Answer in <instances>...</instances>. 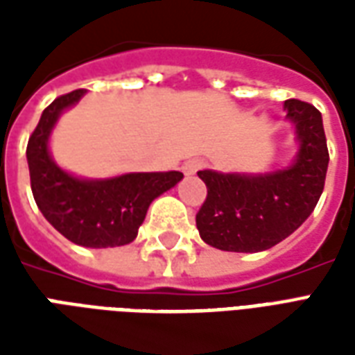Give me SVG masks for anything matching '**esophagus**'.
Segmentation results:
<instances>
[{"mask_svg": "<svg viewBox=\"0 0 355 355\" xmlns=\"http://www.w3.org/2000/svg\"><path fill=\"white\" fill-rule=\"evenodd\" d=\"M205 167V159H200V157H196V159H190V162L184 163V173L186 175H196L198 171L203 169Z\"/></svg>", "mask_w": 355, "mask_h": 355, "instance_id": "34e87169", "label": "esophagus"}]
</instances>
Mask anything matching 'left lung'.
<instances>
[{"instance_id": "1", "label": "left lung", "mask_w": 355, "mask_h": 355, "mask_svg": "<svg viewBox=\"0 0 355 355\" xmlns=\"http://www.w3.org/2000/svg\"><path fill=\"white\" fill-rule=\"evenodd\" d=\"M300 140L297 162L270 175L200 171L207 198L196 215L201 239L220 251L259 253L291 236L318 205L325 186L329 150L320 110L285 101Z\"/></svg>"}]
</instances>
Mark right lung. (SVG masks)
Wrapping results in <instances>:
<instances>
[{
    "label": "right lung",
    "instance_id": "obj_1",
    "mask_svg": "<svg viewBox=\"0 0 355 355\" xmlns=\"http://www.w3.org/2000/svg\"><path fill=\"white\" fill-rule=\"evenodd\" d=\"M85 94L76 89L51 102L26 146L30 184L43 216L76 245L104 249L131 243L150 203L182 180L180 171L129 173L108 180H81L58 169L47 140L60 112Z\"/></svg>",
    "mask_w": 355,
    "mask_h": 355
}]
</instances>
